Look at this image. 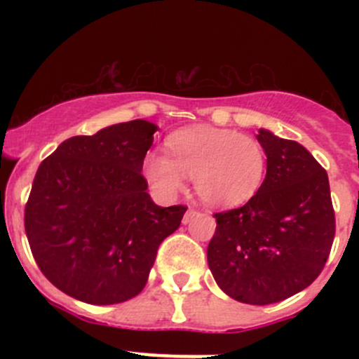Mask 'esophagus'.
Returning <instances> with one entry per match:
<instances>
[{
	"instance_id": "esophagus-1",
	"label": "esophagus",
	"mask_w": 359,
	"mask_h": 359,
	"mask_svg": "<svg viewBox=\"0 0 359 359\" xmlns=\"http://www.w3.org/2000/svg\"><path fill=\"white\" fill-rule=\"evenodd\" d=\"M196 215H198L196 210L189 208V210H187L186 213H184V217H182V224H189L191 220H193V217H196Z\"/></svg>"
}]
</instances>
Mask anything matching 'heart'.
Returning a JSON list of instances; mask_svg holds the SVG:
<instances>
[{"label": "heart", "mask_w": 359, "mask_h": 359, "mask_svg": "<svg viewBox=\"0 0 359 359\" xmlns=\"http://www.w3.org/2000/svg\"><path fill=\"white\" fill-rule=\"evenodd\" d=\"M166 153H149L142 173L158 196L170 200L193 177L196 193L219 208L238 206L255 196L266 173V151L257 139L229 128L191 126L172 133Z\"/></svg>", "instance_id": "obj_1"}]
</instances>
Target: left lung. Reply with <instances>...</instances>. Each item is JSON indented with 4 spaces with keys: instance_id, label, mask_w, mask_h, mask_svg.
Returning a JSON list of instances; mask_svg holds the SVG:
<instances>
[{
    "instance_id": "1",
    "label": "left lung",
    "mask_w": 359,
    "mask_h": 359,
    "mask_svg": "<svg viewBox=\"0 0 359 359\" xmlns=\"http://www.w3.org/2000/svg\"><path fill=\"white\" fill-rule=\"evenodd\" d=\"M266 151L262 186L247 205L215 213L208 267L231 299L280 302L309 287L325 267L335 236L328 175L295 140L260 128Z\"/></svg>"
}]
</instances>
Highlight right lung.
Here are the masks:
<instances>
[{
	"label": "right lung",
	"instance_id": "obj_1",
	"mask_svg": "<svg viewBox=\"0 0 359 359\" xmlns=\"http://www.w3.org/2000/svg\"><path fill=\"white\" fill-rule=\"evenodd\" d=\"M158 126L146 119L64 140L39 165L25 205V234L52 285L95 306L146 287L158 247L186 206H158L142 161Z\"/></svg>",
	"mask_w": 359,
	"mask_h": 359
}]
</instances>
